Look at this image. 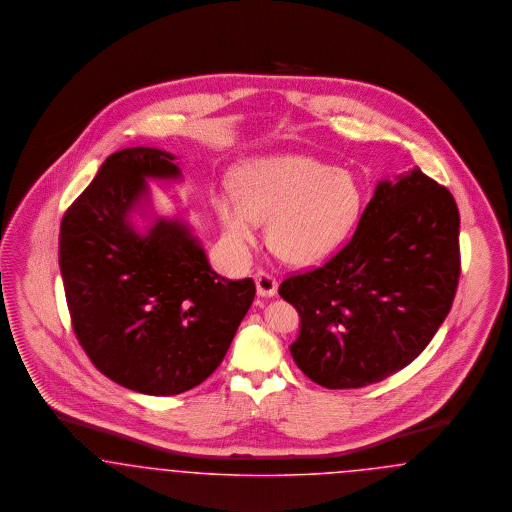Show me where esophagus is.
Here are the masks:
<instances>
[{"label":"esophagus","mask_w":512,"mask_h":512,"mask_svg":"<svg viewBox=\"0 0 512 512\" xmlns=\"http://www.w3.org/2000/svg\"><path fill=\"white\" fill-rule=\"evenodd\" d=\"M254 283H256V294L258 296H275V292H277V281L271 277V275H267L264 271H258L256 275H254Z\"/></svg>","instance_id":"obj_1"}]
</instances>
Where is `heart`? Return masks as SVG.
<instances>
[{
  "mask_svg": "<svg viewBox=\"0 0 512 512\" xmlns=\"http://www.w3.org/2000/svg\"><path fill=\"white\" fill-rule=\"evenodd\" d=\"M235 199L214 197L229 245L245 250L266 222V245L279 260L310 267L327 260L356 225L361 189L346 170L302 155L254 158L231 176Z\"/></svg>",
  "mask_w": 512,
  "mask_h": 512,
  "instance_id": "1",
  "label": "heart"
}]
</instances>
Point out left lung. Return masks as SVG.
<instances>
[{
    "label": "left lung",
    "instance_id": "8db88e82",
    "mask_svg": "<svg viewBox=\"0 0 512 512\" xmlns=\"http://www.w3.org/2000/svg\"><path fill=\"white\" fill-rule=\"evenodd\" d=\"M459 275L453 195L419 168L378 181L352 241L279 287L300 315L292 359L331 390L394 375L444 323Z\"/></svg>",
    "mask_w": 512,
    "mask_h": 512
}]
</instances>
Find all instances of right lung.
<instances>
[{
    "label": "right lung",
    "mask_w": 512,
    "mask_h": 512,
    "mask_svg": "<svg viewBox=\"0 0 512 512\" xmlns=\"http://www.w3.org/2000/svg\"><path fill=\"white\" fill-rule=\"evenodd\" d=\"M151 179H181L174 155L109 156L61 222L59 266L93 365L139 394L174 396L218 369L256 287L218 275L183 218L156 216ZM135 215L150 222L143 232Z\"/></svg>",
    "instance_id": "right-lung-1"
}]
</instances>
